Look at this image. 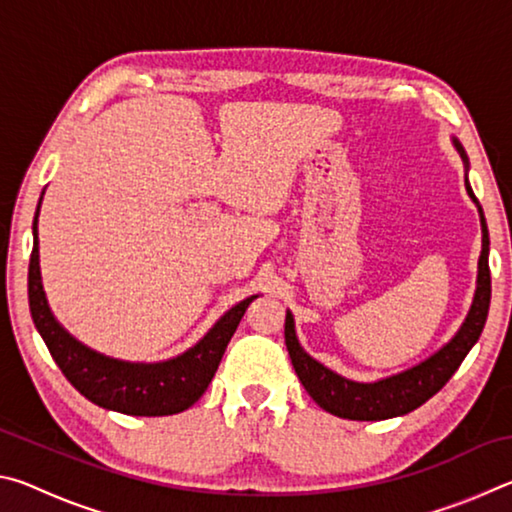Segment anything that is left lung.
<instances>
[{
    "label": "left lung",
    "instance_id": "left-lung-1",
    "mask_svg": "<svg viewBox=\"0 0 512 512\" xmlns=\"http://www.w3.org/2000/svg\"><path fill=\"white\" fill-rule=\"evenodd\" d=\"M456 144L458 153L465 158L463 146ZM465 189L470 194L472 201L479 207L481 214V230H483V248L479 257V280H476V293L470 314H467L463 327L458 329V334L449 341L443 350H438L433 357L422 361L420 366H415L400 375L375 381V384H359V381H350L336 372L327 370L323 363L311 359L309 354L300 348L293 332V316L287 314L284 320V341H287V350L293 368L300 384L305 386V391L314 397V402L325 409L327 413L339 415V418L348 420H386L395 418V415H404L413 409H418L429 397L436 395L454 372L461 366L467 352L472 350V345L479 341L483 332L485 318H488L490 309V266H488V253H490V237H488V225L483 219V210L476 196L472 192L470 183L465 178Z\"/></svg>",
    "mask_w": 512,
    "mask_h": 512
}]
</instances>
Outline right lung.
I'll use <instances>...</instances> for the list:
<instances>
[{"label":"right lung","instance_id":"obj_1","mask_svg":"<svg viewBox=\"0 0 512 512\" xmlns=\"http://www.w3.org/2000/svg\"><path fill=\"white\" fill-rule=\"evenodd\" d=\"M36 244L29 262V309L49 354L69 384L90 402L126 415H171L198 402L219 368L241 316L257 296L232 307L192 350L162 363H128L92 352L72 339L51 316L38 266V212L33 221Z\"/></svg>","mask_w":512,"mask_h":512}]
</instances>
